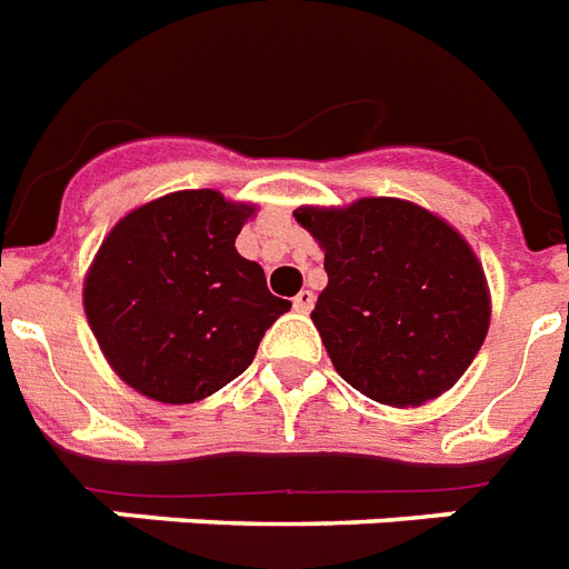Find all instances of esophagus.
<instances>
[{
	"instance_id": "1",
	"label": "esophagus",
	"mask_w": 569,
	"mask_h": 569,
	"mask_svg": "<svg viewBox=\"0 0 569 569\" xmlns=\"http://www.w3.org/2000/svg\"><path fill=\"white\" fill-rule=\"evenodd\" d=\"M295 310L298 312H303V316H307V312L312 310V303H316V295L310 292V289H303V292H298L295 295Z\"/></svg>"
}]
</instances>
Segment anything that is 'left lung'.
<instances>
[{"label":"left lung","instance_id":"left-lung-1","mask_svg":"<svg viewBox=\"0 0 569 569\" xmlns=\"http://www.w3.org/2000/svg\"><path fill=\"white\" fill-rule=\"evenodd\" d=\"M325 250L312 325L333 369L372 401L419 407L467 372L490 328L476 250L440 214L398 197L298 206Z\"/></svg>","mask_w":569,"mask_h":569}]
</instances>
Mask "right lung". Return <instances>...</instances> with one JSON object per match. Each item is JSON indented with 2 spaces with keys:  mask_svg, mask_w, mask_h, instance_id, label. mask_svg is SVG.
I'll return each mask as SVG.
<instances>
[{
  "mask_svg": "<svg viewBox=\"0 0 569 569\" xmlns=\"http://www.w3.org/2000/svg\"><path fill=\"white\" fill-rule=\"evenodd\" d=\"M257 206L171 191L120 218L82 283L97 346L123 383L162 405L203 401L239 378L292 303L236 250Z\"/></svg>",
  "mask_w": 569,
  "mask_h": 569,
  "instance_id": "obj_1",
  "label": "right lung"
}]
</instances>
